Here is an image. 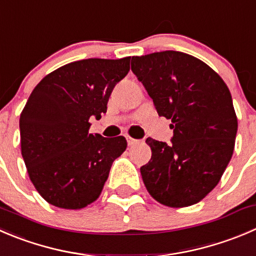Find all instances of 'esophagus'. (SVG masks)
<instances>
[{"label": "esophagus", "instance_id": "obj_1", "mask_svg": "<svg viewBox=\"0 0 256 256\" xmlns=\"http://www.w3.org/2000/svg\"><path fill=\"white\" fill-rule=\"evenodd\" d=\"M126 138H128V146H134V145H136V144L138 142V140H135V138H130V136H126Z\"/></svg>", "mask_w": 256, "mask_h": 256}]
</instances>
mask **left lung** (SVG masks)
Returning <instances> with one entry per match:
<instances>
[{
  "label": "left lung",
  "mask_w": 256,
  "mask_h": 256,
  "mask_svg": "<svg viewBox=\"0 0 256 256\" xmlns=\"http://www.w3.org/2000/svg\"><path fill=\"white\" fill-rule=\"evenodd\" d=\"M131 70L174 128L171 145L146 140L151 160L140 171L148 194L170 208L196 204L218 185L234 151L238 118L229 88L205 62L178 51L132 56Z\"/></svg>",
  "instance_id": "left-lung-1"
}]
</instances>
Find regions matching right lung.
<instances>
[{
    "label": "right lung",
    "instance_id": "obj_1",
    "mask_svg": "<svg viewBox=\"0 0 256 256\" xmlns=\"http://www.w3.org/2000/svg\"><path fill=\"white\" fill-rule=\"evenodd\" d=\"M130 58H88L44 76L21 116V154L30 180L48 204L78 210L100 196L111 165L126 150L124 136L88 132L90 118L108 110Z\"/></svg>",
    "mask_w": 256,
    "mask_h": 256
}]
</instances>
